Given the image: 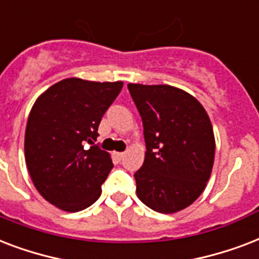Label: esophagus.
<instances>
[{
	"instance_id": "obj_1",
	"label": "esophagus",
	"mask_w": 259,
	"mask_h": 259,
	"mask_svg": "<svg viewBox=\"0 0 259 259\" xmlns=\"http://www.w3.org/2000/svg\"><path fill=\"white\" fill-rule=\"evenodd\" d=\"M124 154H125V152H115L116 158H119V159H121V158L124 157Z\"/></svg>"
}]
</instances>
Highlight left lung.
<instances>
[{
  "mask_svg": "<svg viewBox=\"0 0 259 259\" xmlns=\"http://www.w3.org/2000/svg\"><path fill=\"white\" fill-rule=\"evenodd\" d=\"M144 128L146 154L136 194L161 213H176L204 192L215 161L213 128L196 97L170 85L128 83Z\"/></svg>",
  "mask_w": 259,
  "mask_h": 259,
  "instance_id": "left-lung-1",
  "label": "left lung"
}]
</instances>
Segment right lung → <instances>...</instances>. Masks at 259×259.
Masks as SVG:
<instances>
[{"mask_svg":"<svg viewBox=\"0 0 259 259\" xmlns=\"http://www.w3.org/2000/svg\"><path fill=\"white\" fill-rule=\"evenodd\" d=\"M121 88V81L66 78L36 98L25 128V163L41 197L62 211H82L101 194L113 163L94 140Z\"/></svg>","mask_w":259,"mask_h":259,"instance_id":"add662e5","label":"right lung"}]
</instances>
